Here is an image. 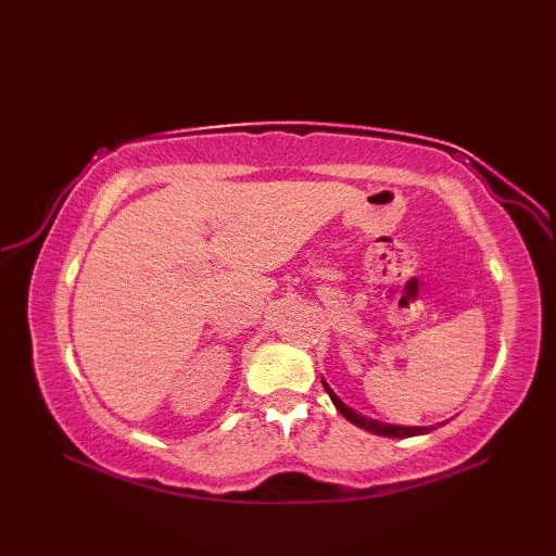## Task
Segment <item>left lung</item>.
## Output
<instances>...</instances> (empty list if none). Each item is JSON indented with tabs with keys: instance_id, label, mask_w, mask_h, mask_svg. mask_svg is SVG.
<instances>
[{
	"instance_id": "1",
	"label": "left lung",
	"mask_w": 556,
	"mask_h": 556,
	"mask_svg": "<svg viewBox=\"0 0 556 556\" xmlns=\"http://www.w3.org/2000/svg\"><path fill=\"white\" fill-rule=\"evenodd\" d=\"M323 384H325L329 399H332V404L337 406V410L341 413V416H344L349 422L358 425L361 430H368V432H372V434L396 437V440H404V437L428 434V432H432V430L437 428V425H444V422H437V425H428V428H418V425H389V422H380V420H375V418H365V416H361L358 410H353L351 406H346L344 401H341V399L334 394V389L327 384V380H323Z\"/></svg>"
}]
</instances>
